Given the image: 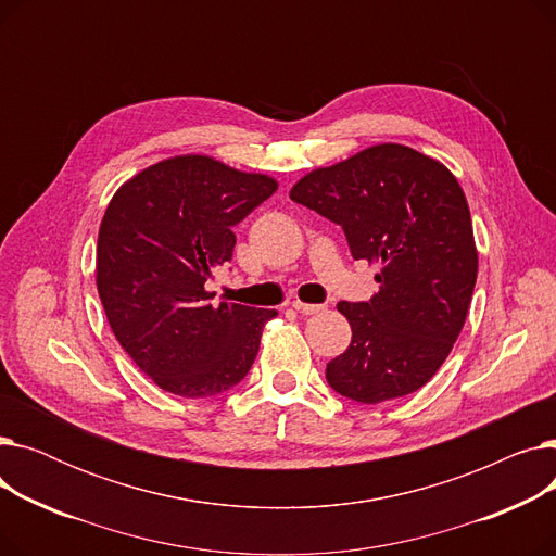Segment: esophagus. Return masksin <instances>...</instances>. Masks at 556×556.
Returning <instances> with one entry per match:
<instances>
[{
    "label": "esophagus",
    "mask_w": 556,
    "mask_h": 556,
    "mask_svg": "<svg viewBox=\"0 0 556 556\" xmlns=\"http://www.w3.org/2000/svg\"><path fill=\"white\" fill-rule=\"evenodd\" d=\"M293 308H295L298 313H302V315H315V313H319V311H325V306H319V304H306V302H293Z\"/></svg>",
    "instance_id": "34e87169"
}]
</instances>
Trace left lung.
<instances>
[{
	"label": "left lung",
	"instance_id": "left-lung-1",
	"mask_svg": "<svg viewBox=\"0 0 556 556\" xmlns=\"http://www.w3.org/2000/svg\"><path fill=\"white\" fill-rule=\"evenodd\" d=\"M290 200L340 225L354 258L381 263L369 302H340L352 344L329 386L358 403L413 394L457 340L478 277L469 204L455 175L401 143H378L293 187Z\"/></svg>",
	"mask_w": 556,
	"mask_h": 556
}]
</instances>
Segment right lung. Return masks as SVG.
I'll return each instance as SVG.
<instances>
[{
    "label": "right lung",
    "instance_id": "obj_1",
    "mask_svg": "<svg viewBox=\"0 0 556 556\" xmlns=\"http://www.w3.org/2000/svg\"><path fill=\"white\" fill-rule=\"evenodd\" d=\"M275 191L268 175L182 155L143 168L110 200L97 245L99 298L124 352L162 390L207 399L250 371L277 311L214 306L204 283L231 261L233 227Z\"/></svg>",
    "mask_w": 556,
    "mask_h": 556
}]
</instances>
